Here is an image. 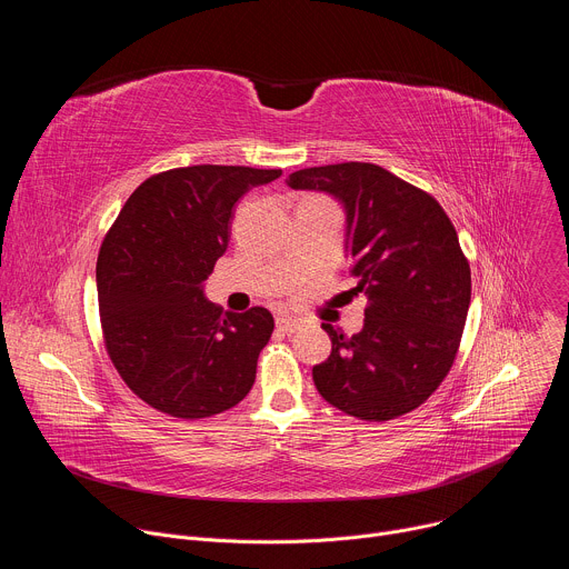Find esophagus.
<instances>
[{"instance_id": "34e87169", "label": "esophagus", "mask_w": 569, "mask_h": 569, "mask_svg": "<svg viewBox=\"0 0 569 569\" xmlns=\"http://www.w3.org/2000/svg\"><path fill=\"white\" fill-rule=\"evenodd\" d=\"M299 327H301V323H299L297 319H292V317H286V315L277 317V331H279V333H283V336H292V333H297V331H299Z\"/></svg>"}]
</instances>
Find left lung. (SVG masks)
I'll return each mask as SVG.
<instances>
[{
  "label": "left lung",
  "instance_id": "obj_1",
  "mask_svg": "<svg viewBox=\"0 0 569 569\" xmlns=\"http://www.w3.org/2000/svg\"><path fill=\"white\" fill-rule=\"evenodd\" d=\"M290 189L323 191L345 204L351 274L369 306L347 338L331 323V356L312 367L323 400L362 421L417 410L448 376L470 306V266L441 204L367 161L292 173Z\"/></svg>",
  "mask_w": 569,
  "mask_h": 569
}]
</instances>
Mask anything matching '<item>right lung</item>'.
I'll return each instance as SVG.
<instances>
[{"label": "right lung", "mask_w": 569, "mask_h": 569, "mask_svg": "<svg viewBox=\"0 0 569 569\" xmlns=\"http://www.w3.org/2000/svg\"><path fill=\"white\" fill-rule=\"evenodd\" d=\"M281 169L187 167L134 189L97 261L106 349L123 382L176 419L220 415L246 398L274 319L222 312L204 281L224 254L233 204Z\"/></svg>", "instance_id": "add662e5"}]
</instances>
